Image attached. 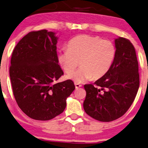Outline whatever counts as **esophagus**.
I'll return each mask as SVG.
<instances>
[{
	"instance_id": "34e87169",
	"label": "esophagus",
	"mask_w": 148,
	"mask_h": 148,
	"mask_svg": "<svg viewBox=\"0 0 148 148\" xmlns=\"http://www.w3.org/2000/svg\"><path fill=\"white\" fill-rule=\"evenodd\" d=\"M74 85H75V87L76 89H78V88L82 87V85H80L79 83H74Z\"/></svg>"
}]
</instances>
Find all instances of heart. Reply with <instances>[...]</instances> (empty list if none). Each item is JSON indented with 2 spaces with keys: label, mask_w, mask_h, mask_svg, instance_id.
Instances as JSON below:
<instances>
[{
  "label": "heart",
  "mask_w": 148,
  "mask_h": 148,
  "mask_svg": "<svg viewBox=\"0 0 148 148\" xmlns=\"http://www.w3.org/2000/svg\"><path fill=\"white\" fill-rule=\"evenodd\" d=\"M115 55V46L111 41L80 35L69 42L68 48L59 50L57 59L67 74L71 73L80 62L81 68L66 77L76 83H83L92 78L98 79L105 75L111 69Z\"/></svg>",
  "instance_id": "obj_1"
}]
</instances>
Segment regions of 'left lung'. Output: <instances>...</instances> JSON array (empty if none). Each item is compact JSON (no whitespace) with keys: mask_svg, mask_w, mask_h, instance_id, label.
<instances>
[{"mask_svg":"<svg viewBox=\"0 0 148 148\" xmlns=\"http://www.w3.org/2000/svg\"><path fill=\"white\" fill-rule=\"evenodd\" d=\"M116 55L111 69L93 85H84L85 113L100 121H111L124 115L139 87V65L135 49L128 39H115Z\"/></svg>","mask_w":148,"mask_h":148,"instance_id":"1","label":"left lung"}]
</instances>
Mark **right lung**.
Returning <instances> with one entry per match:
<instances>
[{"instance_id":"obj_1","label":"right lung","mask_w":148,"mask_h":148,"mask_svg":"<svg viewBox=\"0 0 148 148\" xmlns=\"http://www.w3.org/2000/svg\"><path fill=\"white\" fill-rule=\"evenodd\" d=\"M58 38L47 30L31 31L13 50L9 76L20 109L36 120L46 121L63 113L75 89L72 80L56 83L63 74L57 53Z\"/></svg>"}]
</instances>
